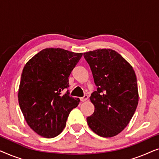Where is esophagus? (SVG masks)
Listing matches in <instances>:
<instances>
[{"mask_svg":"<svg viewBox=\"0 0 159 159\" xmlns=\"http://www.w3.org/2000/svg\"><path fill=\"white\" fill-rule=\"evenodd\" d=\"M88 99V95H84L83 97L80 98V101H82V102L86 101Z\"/></svg>","mask_w":159,"mask_h":159,"instance_id":"34e87169","label":"esophagus"}]
</instances>
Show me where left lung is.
Returning a JSON list of instances; mask_svg holds the SVG:
<instances>
[{
  "instance_id": "1",
  "label": "left lung",
  "mask_w": 159,
  "mask_h": 159,
  "mask_svg": "<svg viewBox=\"0 0 159 159\" xmlns=\"http://www.w3.org/2000/svg\"><path fill=\"white\" fill-rule=\"evenodd\" d=\"M97 91L90 98L95 111L88 116L89 127L103 138H111L129 123L138 104V82L133 68L116 51L97 49L84 53Z\"/></svg>"
}]
</instances>
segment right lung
Instances as JSON below:
<instances>
[{"label":"right lung","instance_id":"add662e5","mask_svg":"<svg viewBox=\"0 0 159 159\" xmlns=\"http://www.w3.org/2000/svg\"><path fill=\"white\" fill-rule=\"evenodd\" d=\"M82 56L62 48L43 49L24 67L18 100L27 125L39 135L52 138L66 127L71 111L80 99L69 96V77Z\"/></svg>","mask_w":159,"mask_h":159}]
</instances>
